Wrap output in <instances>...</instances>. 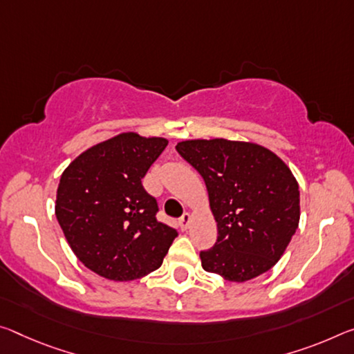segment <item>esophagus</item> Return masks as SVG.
<instances>
[{
	"label": "esophagus",
	"mask_w": 354,
	"mask_h": 354,
	"mask_svg": "<svg viewBox=\"0 0 354 354\" xmlns=\"http://www.w3.org/2000/svg\"><path fill=\"white\" fill-rule=\"evenodd\" d=\"M178 223H179V227H181V230H187L189 225H190V214H189V212H184V214L179 217Z\"/></svg>",
	"instance_id": "1"
}]
</instances>
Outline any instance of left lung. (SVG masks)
Instances as JSON below:
<instances>
[{"instance_id": "8db88e82", "label": "left lung", "mask_w": 354, "mask_h": 354, "mask_svg": "<svg viewBox=\"0 0 354 354\" xmlns=\"http://www.w3.org/2000/svg\"><path fill=\"white\" fill-rule=\"evenodd\" d=\"M176 151L205 179L217 241L201 266L230 282L271 269L299 223L298 183L279 157L255 143L187 140Z\"/></svg>"}]
</instances>
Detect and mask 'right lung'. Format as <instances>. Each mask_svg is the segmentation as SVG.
I'll return each mask as SVG.
<instances>
[{
	"label": "right lung",
	"mask_w": 354,
	"mask_h": 354,
	"mask_svg": "<svg viewBox=\"0 0 354 354\" xmlns=\"http://www.w3.org/2000/svg\"><path fill=\"white\" fill-rule=\"evenodd\" d=\"M165 138L120 133L89 148L66 168L56 194V218L78 260L110 280L156 271L178 236L157 221L159 205L142 179Z\"/></svg>",
	"instance_id": "1"
}]
</instances>
